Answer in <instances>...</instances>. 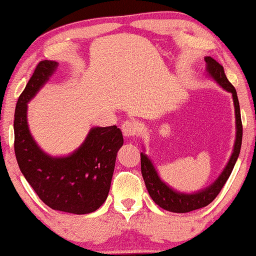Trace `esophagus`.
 Segmentation results:
<instances>
[{
  "label": "esophagus",
  "mask_w": 256,
  "mask_h": 256,
  "mask_svg": "<svg viewBox=\"0 0 256 256\" xmlns=\"http://www.w3.org/2000/svg\"><path fill=\"white\" fill-rule=\"evenodd\" d=\"M122 132H124V136L127 137V138H130V137H134L136 135V124L135 122L132 121H124L121 126Z\"/></svg>",
  "instance_id": "1"
}]
</instances>
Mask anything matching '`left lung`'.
<instances>
[{
    "label": "left lung",
    "mask_w": 256,
    "mask_h": 256,
    "mask_svg": "<svg viewBox=\"0 0 256 256\" xmlns=\"http://www.w3.org/2000/svg\"><path fill=\"white\" fill-rule=\"evenodd\" d=\"M206 72L211 80H214L220 88H223L225 91L230 92L232 94L233 105H234V116H236V140L233 150L230 157L228 164L222 173L218 176L216 180L212 184H210L208 187L203 188L194 192H184L180 190H174L170 187L168 184L162 180L159 174L156 170L154 162L144 152H140V171L144 182H146V190L149 192V195L154 200L156 204L160 206L164 210L171 211V212L184 214L190 211L201 209L203 206H206L216 198V196L220 194L222 188L226 182L228 176H231L232 170L234 168L236 159L239 157L240 149H242V116H240V106L238 96H236V88L228 82L226 75L224 72L223 66H220L218 62L211 56H206Z\"/></svg>",
    "instance_id": "obj_1"
}]
</instances>
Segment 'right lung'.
Masks as SVG:
<instances>
[{
  "label": "right lung",
  "mask_w": 256,
  "mask_h": 256,
  "mask_svg": "<svg viewBox=\"0 0 256 256\" xmlns=\"http://www.w3.org/2000/svg\"><path fill=\"white\" fill-rule=\"evenodd\" d=\"M55 61L36 66L14 110V154L20 172L50 208L69 214L94 212L106 201L116 154L124 146L116 126L94 127L68 156H52L38 146L28 124V104L56 72Z\"/></svg>",
  "instance_id": "right-lung-1"
}]
</instances>
